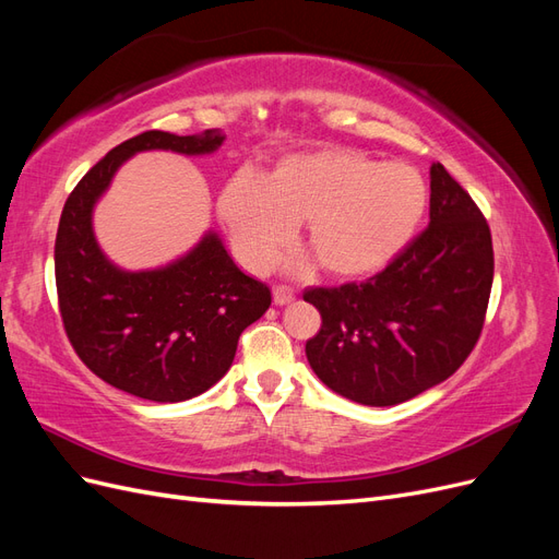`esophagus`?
I'll return each mask as SVG.
<instances>
[{
  "instance_id": "1",
  "label": "esophagus",
  "mask_w": 559,
  "mask_h": 559,
  "mask_svg": "<svg viewBox=\"0 0 559 559\" xmlns=\"http://www.w3.org/2000/svg\"><path fill=\"white\" fill-rule=\"evenodd\" d=\"M294 298H296V292L292 289V286L277 284L275 289H273V300H275V306H286V302H292Z\"/></svg>"
}]
</instances>
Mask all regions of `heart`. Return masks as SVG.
<instances>
[{
    "label": "heart",
    "instance_id": "heart-1",
    "mask_svg": "<svg viewBox=\"0 0 559 559\" xmlns=\"http://www.w3.org/2000/svg\"><path fill=\"white\" fill-rule=\"evenodd\" d=\"M427 202V181L415 167L333 148L286 156L265 177L235 173L218 191L216 212L249 270L273 263L302 222L324 273L361 277L408 247Z\"/></svg>",
    "mask_w": 559,
    "mask_h": 559
}]
</instances>
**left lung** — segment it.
<instances>
[{
	"mask_svg": "<svg viewBox=\"0 0 559 559\" xmlns=\"http://www.w3.org/2000/svg\"><path fill=\"white\" fill-rule=\"evenodd\" d=\"M492 233L473 198L431 165L429 226L378 275L310 286L321 314L306 345L317 378L364 405H396L448 380L483 333Z\"/></svg>",
	"mask_w": 559,
	"mask_h": 559,
	"instance_id": "8db88e82",
	"label": "left lung"
}]
</instances>
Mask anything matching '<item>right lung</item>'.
I'll use <instances>...</instances> for the list:
<instances>
[{
  "mask_svg": "<svg viewBox=\"0 0 559 559\" xmlns=\"http://www.w3.org/2000/svg\"><path fill=\"white\" fill-rule=\"evenodd\" d=\"M222 142L216 130L198 138L146 130L97 160L62 207L56 286L64 333L97 378L132 396L177 403L207 392L226 376L242 331L273 302L214 233L183 259L146 273L118 270L95 242L93 205L126 158L148 148L210 154Z\"/></svg>",
  "mask_w": 559,
  "mask_h": 559,
  "instance_id": "right-lung-1",
  "label": "right lung"
}]
</instances>
